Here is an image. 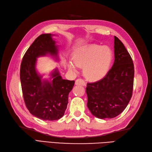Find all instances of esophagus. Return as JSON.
Instances as JSON below:
<instances>
[{"label":"esophagus","instance_id":"esophagus-1","mask_svg":"<svg viewBox=\"0 0 152 152\" xmlns=\"http://www.w3.org/2000/svg\"><path fill=\"white\" fill-rule=\"evenodd\" d=\"M75 84L77 86H86V83L85 81L82 79H77L75 82Z\"/></svg>","mask_w":152,"mask_h":152}]
</instances>
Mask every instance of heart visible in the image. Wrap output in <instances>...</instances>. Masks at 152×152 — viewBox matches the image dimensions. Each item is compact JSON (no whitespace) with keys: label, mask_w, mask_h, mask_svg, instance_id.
I'll list each match as a JSON object with an SVG mask.
<instances>
[{"label":"heart","mask_w":152,"mask_h":152,"mask_svg":"<svg viewBox=\"0 0 152 152\" xmlns=\"http://www.w3.org/2000/svg\"><path fill=\"white\" fill-rule=\"evenodd\" d=\"M113 57V52L107 46L91 45L77 50L73 56L72 61L77 66L83 67V75L87 79L96 82L106 76ZM74 65L69 62V69L76 71Z\"/></svg>","instance_id":"heart-1"}]
</instances>
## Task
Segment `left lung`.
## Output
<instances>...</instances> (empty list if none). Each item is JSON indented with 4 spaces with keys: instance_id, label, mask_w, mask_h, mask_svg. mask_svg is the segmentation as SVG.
I'll return each instance as SVG.
<instances>
[{
    "instance_id": "left-lung-1",
    "label": "left lung",
    "mask_w": 152,
    "mask_h": 152,
    "mask_svg": "<svg viewBox=\"0 0 152 152\" xmlns=\"http://www.w3.org/2000/svg\"><path fill=\"white\" fill-rule=\"evenodd\" d=\"M115 61L106 76L87 85V107L98 118H112L124 110L131 100L134 80L133 60L116 36Z\"/></svg>"
}]
</instances>
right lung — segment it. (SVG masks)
Segmentation results:
<instances>
[{"instance_id":"right-lung-1","label":"right lung","mask_w":152,"mask_h":152,"mask_svg":"<svg viewBox=\"0 0 152 152\" xmlns=\"http://www.w3.org/2000/svg\"><path fill=\"white\" fill-rule=\"evenodd\" d=\"M50 34L37 37L24 54L20 65V78L26 106L31 115L43 121H56L64 115L69 94L75 81L63 80L58 69L48 81L42 80L36 69L37 58L50 55L58 60V47Z\"/></svg>"}]
</instances>
